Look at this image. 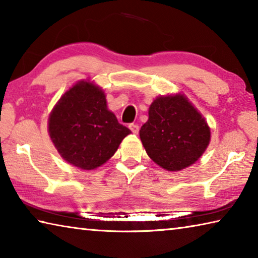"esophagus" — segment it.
I'll list each match as a JSON object with an SVG mask.
<instances>
[{"instance_id": "34e87169", "label": "esophagus", "mask_w": 258, "mask_h": 258, "mask_svg": "<svg viewBox=\"0 0 258 258\" xmlns=\"http://www.w3.org/2000/svg\"><path fill=\"white\" fill-rule=\"evenodd\" d=\"M128 127L131 131H132V133H134V134H137L139 132V126L137 124H130Z\"/></svg>"}]
</instances>
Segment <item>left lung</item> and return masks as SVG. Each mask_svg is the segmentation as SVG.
I'll list each match as a JSON object with an SVG mask.
<instances>
[{
	"mask_svg": "<svg viewBox=\"0 0 258 258\" xmlns=\"http://www.w3.org/2000/svg\"><path fill=\"white\" fill-rule=\"evenodd\" d=\"M140 139L157 165L177 172L202 157L211 141V130L184 95H166L151 103Z\"/></svg>",
	"mask_w": 258,
	"mask_h": 258,
	"instance_id": "obj_1",
	"label": "left lung"
}]
</instances>
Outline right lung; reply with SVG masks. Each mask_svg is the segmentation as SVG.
Masks as SVG:
<instances>
[{
  "label": "right lung",
  "instance_id": "1",
  "mask_svg": "<svg viewBox=\"0 0 258 258\" xmlns=\"http://www.w3.org/2000/svg\"><path fill=\"white\" fill-rule=\"evenodd\" d=\"M130 133L108 110L103 91L90 81L71 87L49 117V134L60 156L86 171L110 159Z\"/></svg>",
  "mask_w": 258,
  "mask_h": 258
}]
</instances>
